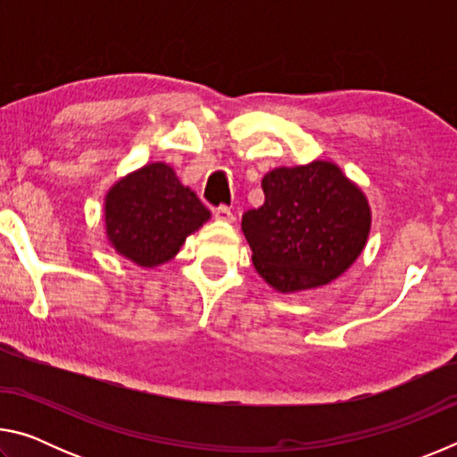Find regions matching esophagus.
<instances>
[{
  "instance_id": "1",
  "label": "esophagus",
  "mask_w": 457,
  "mask_h": 457,
  "mask_svg": "<svg viewBox=\"0 0 457 457\" xmlns=\"http://www.w3.org/2000/svg\"><path fill=\"white\" fill-rule=\"evenodd\" d=\"M213 215H215V220L226 221V223H234V221H236V215H234V212H231L229 207H226V205L218 207V210L213 212Z\"/></svg>"
}]
</instances>
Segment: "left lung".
I'll return each mask as SVG.
<instances>
[{"label":"left lung","instance_id":"left-lung-1","mask_svg":"<svg viewBox=\"0 0 457 457\" xmlns=\"http://www.w3.org/2000/svg\"><path fill=\"white\" fill-rule=\"evenodd\" d=\"M264 205L242 218L252 262L282 294L327 286L349 270L370 234L369 199L332 161L276 167L262 179Z\"/></svg>","mask_w":457,"mask_h":457}]
</instances>
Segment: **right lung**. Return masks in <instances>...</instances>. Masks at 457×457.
<instances>
[{
  "label": "right lung",
  "mask_w": 457,
  "mask_h": 457,
  "mask_svg": "<svg viewBox=\"0 0 457 457\" xmlns=\"http://www.w3.org/2000/svg\"><path fill=\"white\" fill-rule=\"evenodd\" d=\"M212 218L195 191L163 161L146 163L112 185L104 195L106 242L141 268L173 260L191 234Z\"/></svg>",
  "instance_id": "obj_1"
}]
</instances>
